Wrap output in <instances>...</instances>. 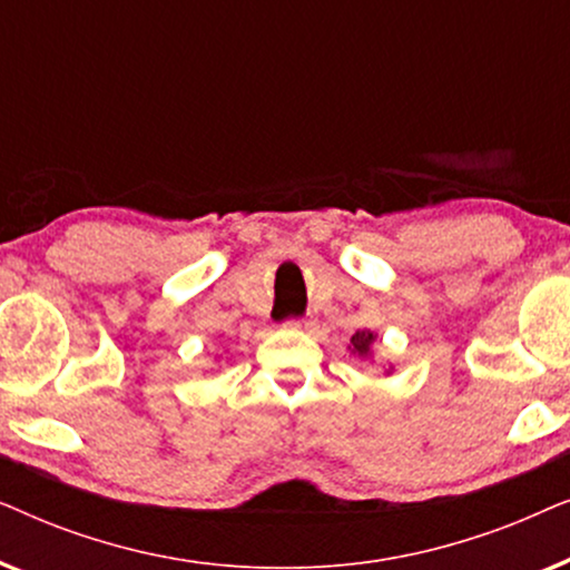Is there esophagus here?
Instances as JSON below:
<instances>
[{
	"label": "esophagus",
	"instance_id": "esophagus-1",
	"mask_svg": "<svg viewBox=\"0 0 570 570\" xmlns=\"http://www.w3.org/2000/svg\"><path fill=\"white\" fill-rule=\"evenodd\" d=\"M285 326H287V330H295V332H314L316 322H314V318H287Z\"/></svg>",
	"mask_w": 570,
	"mask_h": 570
}]
</instances>
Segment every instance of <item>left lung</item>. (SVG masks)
Returning <instances> with one entry per match:
<instances>
[{
    "label": "left lung",
    "mask_w": 570,
    "mask_h": 570,
    "mask_svg": "<svg viewBox=\"0 0 570 570\" xmlns=\"http://www.w3.org/2000/svg\"><path fill=\"white\" fill-rule=\"evenodd\" d=\"M373 345H376V334H373L371 330H357L353 337H350V353L357 357H365V361L373 357Z\"/></svg>",
    "instance_id": "8db88e82"
}]
</instances>
